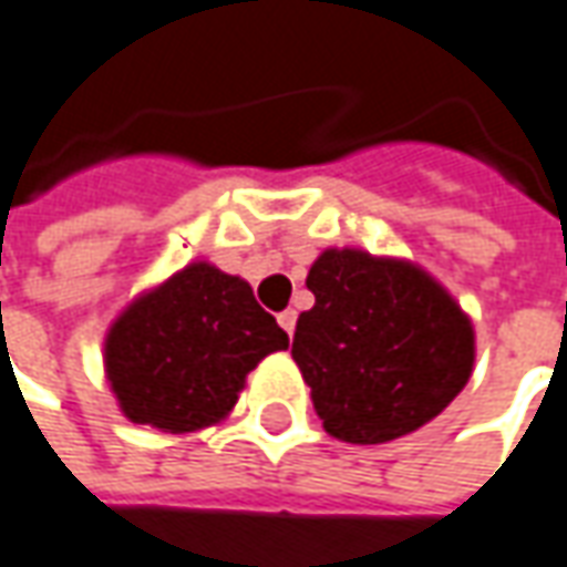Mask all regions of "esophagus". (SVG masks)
I'll return each instance as SVG.
<instances>
[{"label":"esophagus","mask_w":567,"mask_h":567,"mask_svg":"<svg viewBox=\"0 0 567 567\" xmlns=\"http://www.w3.org/2000/svg\"><path fill=\"white\" fill-rule=\"evenodd\" d=\"M277 324H280V328L287 330V333L292 337V330H296V311L292 309L280 311V315H277Z\"/></svg>","instance_id":"obj_1"}]
</instances>
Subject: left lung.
Wrapping results in <instances>:
<instances>
[{"mask_svg": "<svg viewBox=\"0 0 567 567\" xmlns=\"http://www.w3.org/2000/svg\"><path fill=\"white\" fill-rule=\"evenodd\" d=\"M306 287L292 359L324 431L346 443H386L417 431L462 393L474 328L427 271L362 249H324Z\"/></svg>", "mask_w": 567, "mask_h": 567, "instance_id": "left-lung-1", "label": "left lung"}]
</instances>
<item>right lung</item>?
I'll use <instances>...</instances> for the list:
<instances>
[{"label": "right lung", "mask_w": 567, "mask_h": 567, "mask_svg": "<svg viewBox=\"0 0 567 567\" xmlns=\"http://www.w3.org/2000/svg\"><path fill=\"white\" fill-rule=\"evenodd\" d=\"M287 346L243 277L193 261L117 315L105 378L133 424L193 434L230 415L246 374Z\"/></svg>", "instance_id": "1"}]
</instances>
